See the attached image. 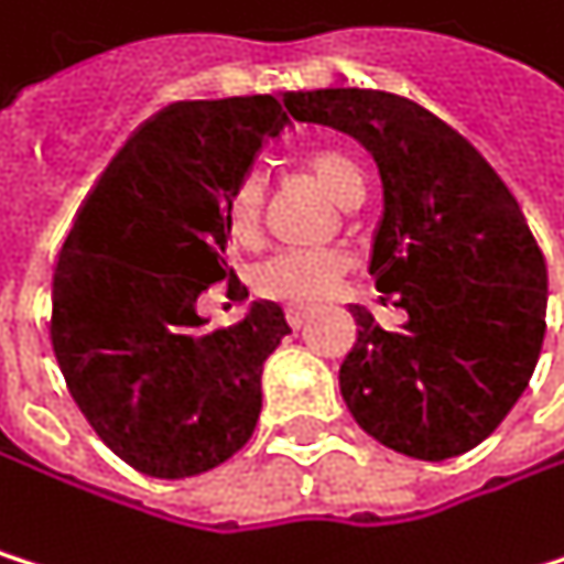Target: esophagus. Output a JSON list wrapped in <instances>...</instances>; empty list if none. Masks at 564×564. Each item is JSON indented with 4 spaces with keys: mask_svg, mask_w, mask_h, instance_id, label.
<instances>
[{
    "mask_svg": "<svg viewBox=\"0 0 564 564\" xmlns=\"http://www.w3.org/2000/svg\"><path fill=\"white\" fill-rule=\"evenodd\" d=\"M311 314H314L311 307H301V304H294V307H288V324H291V327H304Z\"/></svg>",
    "mask_w": 564,
    "mask_h": 564,
    "instance_id": "esophagus-1",
    "label": "esophagus"
}]
</instances>
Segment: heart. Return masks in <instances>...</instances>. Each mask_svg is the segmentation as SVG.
<instances>
[{"label": "heart", "instance_id": "heart-1", "mask_svg": "<svg viewBox=\"0 0 564 564\" xmlns=\"http://www.w3.org/2000/svg\"><path fill=\"white\" fill-rule=\"evenodd\" d=\"M307 173L337 199L340 207L365 196V173L340 150H314L304 160ZM263 217V183L243 176L227 199V230L237 243H250ZM347 257L337 250H284L270 257L253 273V288L263 297L288 304H317L334 294L337 280L347 273Z\"/></svg>", "mask_w": 564, "mask_h": 564}]
</instances>
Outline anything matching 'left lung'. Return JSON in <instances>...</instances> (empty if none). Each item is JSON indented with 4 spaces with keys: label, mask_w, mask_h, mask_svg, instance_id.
I'll return each mask as SVG.
<instances>
[{
    "label": "left lung",
    "mask_w": 564,
    "mask_h": 564,
    "mask_svg": "<svg viewBox=\"0 0 564 564\" xmlns=\"http://www.w3.org/2000/svg\"><path fill=\"white\" fill-rule=\"evenodd\" d=\"M301 123L340 130L381 173L371 273L408 311L384 330L350 307L340 394L381 445L445 462L471 452L529 388L545 340L549 270L495 166L431 109L381 89L288 93Z\"/></svg>",
    "instance_id": "8db88e82"
}]
</instances>
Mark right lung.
<instances>
[{
  "mask_svg": "<svg viewBox=\"0 0 564 564\" xmlns=\"http://www.w3.org/2000/svg\"><path fill=\"white\" fill-rule=\"evenodd\" d=\"M291 116L273 96L160 109L112 156L63 240L50 340L102 445L150 478L237 455L260 417L263 360L288 337L273 301L210 330L196 297L227 273V199Z\"/></svg>",
  "mask_w": 564,
  "mask_h": 564,
  "instance_id": "1",
  "label": "right lung"
}]
</instances>
